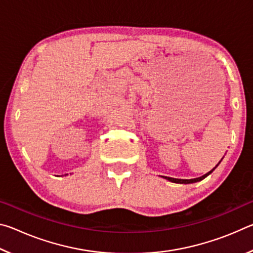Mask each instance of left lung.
<instances>
[{
    "mask_svg": "<svg viewBox=\"0 0 253 253\" xmlns=\"http://www.w3.org/2000/svg\"><path fill=\"white\" fill-rule=\"evenodd\" d=\"M222 161V160H221ZM221 161L219 162V164L221 163ZM219 164H217L215 168H214L213 169H211L210 170L209 173H207V174H204L203 176H201V177H198V178H191V179H181V178H173V177H168V176H163V178H165V179H168V181H169V182H173V183H178V184H192V183H196V182H200V181H202V179H204L205 177H208L210 174H211L214 169H215L217 166H219Z\"/></svg>",
    "mask_w": 253,
    "mask_h": 253,
    "instance_id": "obj_1",
    "label": "left lung"
}]
</instances>
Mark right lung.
I'll return each mask as SVG.
<instances>
[{"label": "right lung", "mask_w": 253, "mask_h": 253, "mask_svg": "<svg viewBox=\"0 0 253 253\" xmlns=\"http://www.w3.org/2000/svg\"><path fill=\"white\" fill-rule=\"evenodd\" d=\"M66 175H68V174H66Z\"/></svg>", "instance_id": "add662e5"}]
</instances>
